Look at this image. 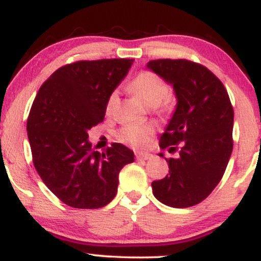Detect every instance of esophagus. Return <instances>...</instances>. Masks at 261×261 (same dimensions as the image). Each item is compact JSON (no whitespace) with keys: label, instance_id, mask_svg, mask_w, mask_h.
Listing matches in <instances>:
<instances>
[{"label":"esophagus","instance_id":"1","mask_svg":"<svg viewBox=\"0 0 261 261\" xmlns=\"http://www.w3.org/2000/svg\"><path fill=\"white\" fill-rule=\"evenodd\" d=\"M153 157L151 153H143V152H137L136 153V160L137 161H147L151 160Z\"/></svg>","mask_w":261,"mask_h":261}]
</instances>
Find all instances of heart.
I'll list each match as a JSON object with an SVG mask.
<instances>
[{
	"mask_svg": "<svg viewBox=\"0 0 261 261\" xmlns=\"http://www.w3.org/2000/svg\"><path fill=\"white\" fill-rule=\"evenodd\" d=\"M128 89L142 100L145 106L154 108L167 98L168 95V86L166 85L161 77L152 72H142L133 80L128 86ZM119 95L116 92H113L107 100V113H112L114 107L116 106ZM154 133L153 125L145 124H130L125 125L118 133V139L122 143L133 146V147H142Z\"/></svg>",
	"mask_w": 261,
	"mask_h": 261,
	"instance_id": "b5f03b06",
	"label": "heart"
}]
</instances>
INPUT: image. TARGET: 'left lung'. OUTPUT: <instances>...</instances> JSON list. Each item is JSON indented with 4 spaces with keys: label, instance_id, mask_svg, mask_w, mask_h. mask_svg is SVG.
Listing matches in <instances>:
<instances>
[{
    "label": "left lung",
    "instance_id": "8db88e82",
    "mask_svg": "<svg viewBox=\"0 0 261 261\" xmlns=\"http://www.w3.org/2000/svg\"><path fill=\"white\" fill-rule=\"evenodd\" d=\"M147 68L173 87L176 106L161 137V148L175 151L167 160L169 174L152 182L158 201L190 207L205 200L223 176L233 149V113L228 93L203 66L188 60H152Z\"/></svg>",
    "mask_w": 261,
    "mask_h": 261
}]
</instances>
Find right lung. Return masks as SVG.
<instances>
[{
  "label": "right lung",
  "instance_id": "add662e5",
  "mask_svg": "<svg viewBox=\"0 0 261 261\" xmlns=\"http://www.w3.org/2000/svg\"><path fill=\"white\" fill-rule=\"evenodd\" d=\"M133 59L77 61L60 67L39 89L27 121L33 163L44 184L66 205L99 208L115 197L119 173L134 152L113 143L93 151L88 130L106 116L107 100Z\"/></svg>",
  "mask_w": 261,
  "mask_h": 261
}]
</instances>
